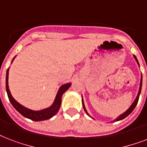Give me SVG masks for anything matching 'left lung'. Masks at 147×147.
I'll use <instances>...</instances> for the list:
<instances>
[{"instance_id": "1", "label": "left lung", "mask_w": 147, "mask_h": 147, "mask_svg": "<svg viewBox=\"0 0 147 147\" xmlns=\"http://www.w3.org/2000/svg\"><path fill=\"white\" fill-rule=\"evenodd\" d=\"M133 57H134V59H135V60H136V61L137 62V64H138V65L140 66V64H139L138 62V60H137V59H136V57L135 55H133ZM142 81H143V77H142V76H141V79H140V88H139V92H138V94H137V96H136V98H135V100L133 101V102L132 103V105H131L129 107V109H127V110L126 111V112H124L123 113H122L121 115H119V116L117 117V118H116L114 120H113L112 122H117V121H119V120H122V119H125L126 117V116H128L129 114L132 113L133 111V109H135V107L136 106V105H137V102H138V100H139V97H140V92H141V89H142ZM82 106H83V109L84 110H85V112L86 113V114L88 115V116H89L90 117H91V116L89 115V114L88 113V112H87V110H86V106H85V104H84V101H83V98H82ZM91 118H92V117H91ZM93 119V118H92ZM111 122V123H112Z\"/></svg>"}]
</instances>
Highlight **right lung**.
Instances as JSON below:
<instances>
[{
	"mask_svg": "<svg viewBox=\"0 0 147 147\" xmlns=\"http://www.w3.org/2000/svg\"><path fill=\"white\" fill-rule=\"evenodd\" d=\"M16 56H14V59H12L11 63L13 62L14 59H15ZM8 74H9V68L7 70L6 73V91L7 93V96L11 103L12 104V106H14V109H16L18 113L22 115L24 117H26L28 119H30L33 121H43L51 119V117H53L57 113L59 112L60 106H61V97L65 92L71 86V82H68L60 86V88H59V91L56 94L55 98L54 100L53 103L51 104V106H49L48 108L44 109H41V110H32L30 109L27 108L25 106H22L21 104H20L18 102H17L14 98V97L11 96V92L9 89L8 86Z\"/></svg>",
	"mask_w": 147,
	"mask_h": 147,
	"instance_id": "1",
	"label": "right lung"
}]
</instances>
